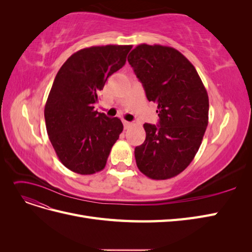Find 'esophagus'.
<instances>
[{
    "instance_id": "1",
    "label": "esophagus",
    "mask_w": 252,
    "mask_h": 252,
    "mask_svg": "<svg viewBox=\"0 0 252 252\" xmlns=\"http://www.w3.org/2000/svg\"><path fill=\"white\" fill-rule=\"evenodd\" d=\"M123 124H124V128H125V129H127V128H129V127L131 126V123H130V122H127V121H124V122H123Z\"/></svg>"
}]
</instances>
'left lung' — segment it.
I'll list each match as a JSON object with an SVG mask.
<instances>
[{"label": "left lung", "mask_w": 252, "mask_h": 252, "mask_svg": "<svg viewBox=\"0 0 252 252\" xmlns=\"http://www.w3.org/2000/svg\"><path fill=\"white\" fill-rule=\"evenodd\" d=\"M128 62L149 102L158 104V125L145 123V142L135 147L136 166L152 180L175 177L191 163L208 125L209 100L194 66L180 51L141 44Z\"/></svg>", "instance_id": "obj_1"}]
</instances>
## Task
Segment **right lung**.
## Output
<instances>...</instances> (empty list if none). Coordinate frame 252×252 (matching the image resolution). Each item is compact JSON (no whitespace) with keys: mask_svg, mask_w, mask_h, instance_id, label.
<instances>
[{"mask_svg":"<svg viewBox=\"0 0 252 252\" xmlns=\"http://www.w3.org/2000/svg\"><path fill=\"white\" fill-rule=\"evenodd\" d=\"M131 45L93 46L77 51L60 68L45 105L52 147L65 167L94 174L106 166L123 124L94 110L98 91L126 63Z\"/></svg>","mask_w":252,"mask_h":252,"instance_id":"add662e5","label":"right lung"}]
</instances>
